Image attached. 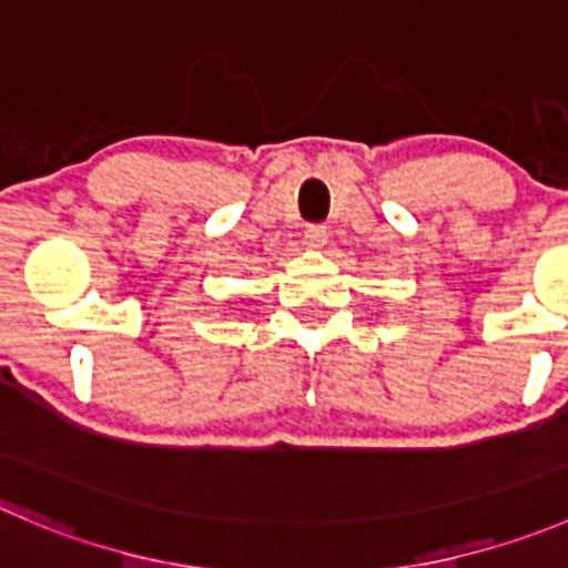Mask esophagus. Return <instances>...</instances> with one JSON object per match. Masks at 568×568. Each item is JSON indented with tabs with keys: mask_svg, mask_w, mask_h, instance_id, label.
<instances>
[{
	"mask_svg": "<svg viewBox=\"0 0 568 568\" xmlns=\"http://www.w3.org/2000/svg\"><path fill=\"white\" fill-rule=\"evenodd\" d=\"M305 244L307 246H324V244H327V227H324V224H307V227H305Z\"/></svg>",
	"mask_w": 568,
	"mask_h": 568,
	"instance_id": "obj_1",
	"label": "esophagus"
}]
</instances>
